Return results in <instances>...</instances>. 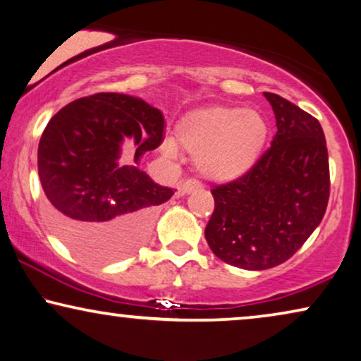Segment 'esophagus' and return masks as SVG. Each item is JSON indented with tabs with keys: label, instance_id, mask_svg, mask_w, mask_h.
Here are the masks:
<instances>
[{
	"label": "esophagus",
	"instance_id": "obj_1",
	"mask_svg": "<svg viewBox=\"0 0 361 361\" xmlns=\"http://www.w3.org/2000/svg\"><path fill=\"white\" fill-rule=\"evenodd\" d=\"M199 187H200V182L199 180L187 179V180H182L180 184H179V187H177V189H179V194L180 195H184V194H190L192 190L199 189Z\"/></svg>",
	"mask_w": 361,
	"mask_h": 361
}]
</instances>
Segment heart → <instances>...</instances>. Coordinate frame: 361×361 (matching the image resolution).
I'll return each instance as SVG.
<instances>
[{
	"instance_id": "1",
	"label": "heart",
	"mask_w": 361,
	"mask_h": 361,
	"mask_svg": "<svg viewBox=\"0 0 361 361\" xmlns=\"http://www.w3.org/2000/svg\"><path fill=\"white\" fill-rule=\"evenodd\" d=\"M266 140L264 118L241 106L200 108L182 118L176 128V142L194 156L197 171L220 182L246 174L259 159ZM162 151L174 157L177 145L169 140Z\"/></svg>"
}]
</instances>
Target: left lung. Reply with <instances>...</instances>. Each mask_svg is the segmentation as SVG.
Wrapping results in <instances>:
<instances>
[{"instance_id":"obj_1","label":"left lung","mask_w":361,"mask_h":361,"mask_svg":"<svg viewBox=\"0 0 361 361\" xmlns=\"http://www.w3.org/2000/svg\"><path fill=\"white\" fill-rule=\"evenodd\" d=\"M271 147L238 179L215 185L205 238L236 268L269 269L288 261L324 219L330 195L329 152L320 123L276 93Z\"/></svg>"}]
</instances>
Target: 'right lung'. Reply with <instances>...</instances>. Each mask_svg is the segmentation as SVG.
Segmentation results:
<instances>
[{
	"instance_id": "add662e5",
	"label": "right lung",
	"mask_w": 361,
	"mask_h": 361,
	"mask_svg": "<svg viewBox=\"0 0 361 361\" xmlns=\"http://www.w3.org/2000/svg\"><path fill=\"white\" fill-rule=\"evenodd\" d=\"M162 135V113L121 93L78 98L47 123L39 179L51 224L80 258L118 259L147 240L157 205L174 190L156 184L137 162Z\"/></svg>"
}]
</instances>
